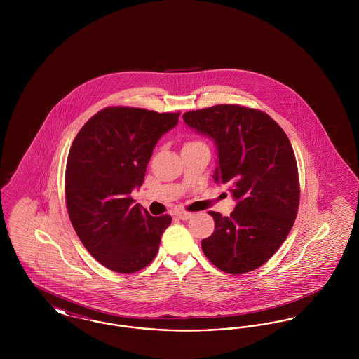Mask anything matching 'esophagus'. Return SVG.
I'll return each instance as SVG.
<instances>
[{
    "label": "esophagus",
    "mask_w": 359,
    "mask_h": 359,
    "mask_svg": "<svg viewBox=\"0 0 359 359\" xmlns=\"http://www.w3.org/2000/svg\"><path fill=\"white\" fill-rule=\"evenodd\" d=\"M175 215H176L179 219H182V221H187L189 218H192V215H194V214H191V212H186V211H176V212H175Z\"/></svg>",
    "instance_id": "1"
}]
</instances>
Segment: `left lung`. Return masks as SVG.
<instances>
[{"label":"left lung","mask_w":359,"mask_h":359,"mask_svg":"<svg viewBox=\"0 0 359 359\" xmlns=\"http://www.w3.org/2000/svg\"><path fill=\"white\" fill-rule=\"evenodd\" d=\"M183 120L214 141V182L237 201L230 217L208 211L215 229L202 239V250L226 273L252 272L278 250L297 215L300 188L290 140L266 113L239 104L188 111Z\"/></svg>","instance_id":"obj_1"}]
</instances>
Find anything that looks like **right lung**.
<instances>
[{"label":"right lung","instance_id":"right-lung-1","mask_svg":"<svg viewBox=\"0 0 359 359\" xmlns=\"http://www.w3.org/2000/svg\"><path fill=\"white\" fill-rule=\"evenodd\" d=\"M179 113L106 107L86 122L69 149L66 202L69 221L87 252L103 266L135 273L152 262L171 215L152 217L130 194Z\"/></svg>","mask_w":359,"mask_h":359}]
</instances>
